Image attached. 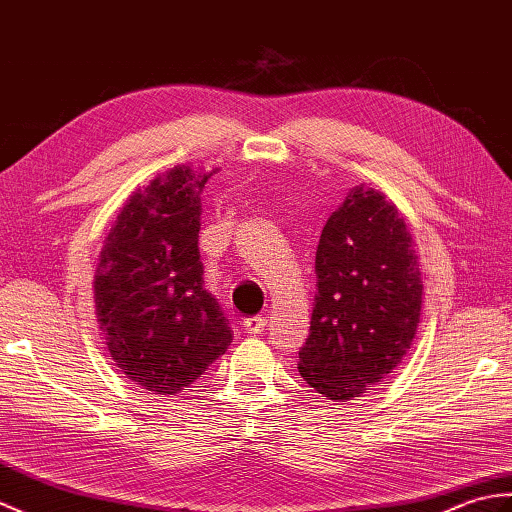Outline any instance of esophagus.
<instances>
[{
    "label": "esophagus",
    "instance_id": "1",
    "mask_svg": "<svg viewBox=\"0 0 512 512\" xmlns=\"http://www.w3.org/2000/svg\"><path fill=\"white\" fill-rule=\"evenodd\" d=\"M266 329V318L264 316H253L244 320V331L246 334H261Z\"/></svg>",
    "mask_w": 512,
    "mask_h": 512
}]
</instances>
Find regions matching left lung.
I'll use <instances>...</instances> for the list:
<instances>
[{"label": "left lung", "mask_w": 512, "mask_h": 512, "mask_svg": "<svg viewBox=\"0 0 512 512\" xmlns=\"http://www.w3.org/2000/svg\"><path fill=\"white\" fill-rule=\"evenodd\" d=\"M314 268L299 373L323 397L349 401L382 382L410 349L423 303L419 257L397 207L358 185L323 227Z\"/></svg>", "instance_id": "8db88e82"}]
</instances>
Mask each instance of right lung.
Segmentation results:
<instances>
[{
    "label": "right lung",
    "instance_id": "obj_1",
    "mask_svg": "<svg viewBox=\"0 0 512 512\" xmlns=\"http://www.w3.org/2000/svg\"><path fill=\"white\" fill-rule=\"evenodd\" d=\"M213 172L174 165L133 192L95 270V316L111 358L154 395L189 388L233 340L198 253L200 192Z\"/></svg>",
    "mask_w": 512,
    "mask_h": 512
}]
</instances>
